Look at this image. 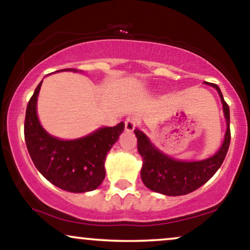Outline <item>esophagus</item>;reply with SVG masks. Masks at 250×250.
Instances as JSON below:
<instances>
[{
  "label": "esophagus",
  "mask_w": 250,
  "mask_h": 250,
  "mask_svg": "<svg viewBox=\"0 0 250 250\" xmlns=\"http://www.w3.org/2000/svg\"><path fill=\"white\" fill-rule=\"evenodd\" d=\"M135 125H137V119L134 117H128L125 121V129L127 132H132L135 128Z\"/></svg>",
  "instance_id": "34e87169"
}]
</instances>
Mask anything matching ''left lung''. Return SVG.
<instances>
[{
	"mask_svg": "<svg viewBox=\"0 0 250 250\" xmlns=\"http://www.w3.org/2000/svg\"><path fill=\"white\" fill-rule=\"evenodd\" d=\"M208 83L217 89L223 103V111L226 118V133L222 147L213 156L197 162H181L162 153L149 141L145 133L135 128L138 138L139 154L144 158L141 168V179L149 189L168 196L186 195L199 188L208 181L228 154L231 131H229V108L225 102L219 87L216 83Z\"/></svg>",
	"mask_w": 250,
	"mask_h": 250,
	"instance_id": "left-lung-1",
	"label": "left lung"
}]
</instances>
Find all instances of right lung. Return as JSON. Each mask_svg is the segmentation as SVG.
Masks as SVG:
<instances>
[{
  "label": "right lung",
  "instance_id": "obj_1",
  "mask_svg": "<svg viewBox=\"0 0 250 250\" xmlns=\"http://www.w3.org/2000/svg\"><path fill=\"white\" fill-rule=\"evenodd\" d=\"M41 83L28 101L24 124L26 147L35 167L61 189L72 193L96 189L105 177L106 154L124 131L125 124L122 122L113 127L99 128L77 140L51 137L41 126L37 115Z\"/></svg>",
  "mask_w": 250,
  "mask_h": 250
}]
</instances>
